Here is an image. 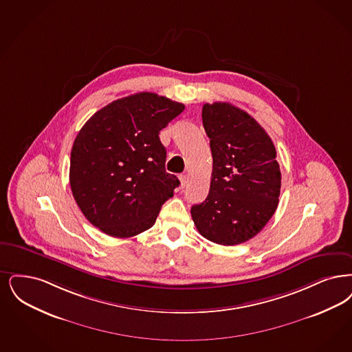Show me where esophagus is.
Listing matches in <instances>:
<instances>
[{
    "mask_svg": "<svg viewBox=\"0 0 352 352\" xmlns=\"http://www.w3.org/2000/svg\"><path fill=\"white\" fill-rule=\"evenodd\" d=\"M179 179H181V187L184 188L187 186V183H188V175L187 174H181Z\"/></svg>",
    "mask_w": 352,
    "mask_h": 352,
    "instance_id": "esophagus-1",
    "label": "esophagus"
}]
</instances>
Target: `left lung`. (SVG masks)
Masks as SVG:
<instances>
[{
	"label": "left lung",
	"instance_id": "obj_1",
	"mask_svg": "<svg viewBox=\"0 0 352 352\" xmlns=\"http://www.w3.org/2000/svg\"><path fill=\"white\" fill-rule=\"evenodd\" d=\"M201 118L213 166L208 197L192 206L191 216L204 239L239 245L256 236L276 211V149L253 116L230 103H206Z\"/></svg>",
	"mask_w": 352,
	"mask_h": 352
}]
</instances>
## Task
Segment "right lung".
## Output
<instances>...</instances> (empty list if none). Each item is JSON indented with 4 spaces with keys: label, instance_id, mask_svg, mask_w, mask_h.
<instances>
[{
    "label": "right lung",
    "instance_id": "add662e5",
    "mask_svg": "<svg viewBox=\"0 0 352 352\" xmlns=\"http://www.w3.org/2000/svg\"><path fill=\"white\" fill-rule=\"evenodd\" d=\"M184 104L142 91L116 99L81 128L71 152L72 194L103 233L126 239L152 228L179 186L165 169L160 131Z\"/></svg>",
    "mask_w": 352,
    "mask_h": 352
}]
</instances>
